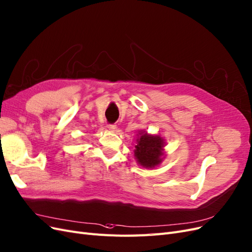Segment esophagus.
Listing matches in <instances>:
<instances>
[{"instance_id": "34e87169", "label": "esophagus", "mask_w": 252, "mask_h": 252, "mask_svg": "<svg viewBox=\"0 0 252 252\" xmlns=\"http://www.w3.org/2000/svg\"><path fill=\"white\" fill-rule=\"evenodd\" d=\"M108 128H109V131L114 132L115 129L117 128V126H116V125H109V126H108Z\"/></svg>"}]
</instances>
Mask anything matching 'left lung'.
<instances>
[{
	"instance_id": "1",
	"label": "left lung",
	"mask_w": 252,
	"mask_h": 252,
	"mask_svg": "<svg viewBox=\"0 0 252 252\" xmlns=\"http://www.w3.org/2000/svg\"><path fill=\"white\" fill-rule=\"evenodd\" d=\"M134 156L137 163L144 168H154L165 158V139L160 135H152L145 131L137 134Z\"/></svg>"
}]
</instances>
